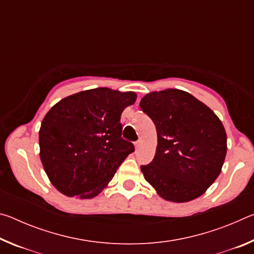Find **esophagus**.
<instances>
[{
    "label": "esophagus",
    "instance_id": "esophagus-1",
    "mask_svg": "<svg viewBox=\"0 0 254 254\" xmlns=\"http://www.w3.org/2000/svg\"><path fill=\"white\" fill-rule=\"evenodd\" d=\"M134 147H135V150H139L141 148V141L137 140L134 142Z\"/></svg>",
    "mask_w": 254,
    "mask_h": 254
}]
</instances>
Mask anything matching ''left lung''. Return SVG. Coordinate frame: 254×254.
I'll return each instance as SVG.
<instances>
[{"mask_svg": "<svg viewBox=\"0 0 254 254\" xmlns=\"http://www.w3.org/2000/svg\"><path fill=\"white\" fill-rule=\"evenodd\" d=\"M140 107L158 134L153 160L141 166L145 180L175 203L203 195L221 174L226 156L220 119L189 93L173 88L147 94Z\"/></svg>", "mask_w": 254, "mask_h": 254, "instance_id": "8db88e82", "label": "left lung"}]
</instances>
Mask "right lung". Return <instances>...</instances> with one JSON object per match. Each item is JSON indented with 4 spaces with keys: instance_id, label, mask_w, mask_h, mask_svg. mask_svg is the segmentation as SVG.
<instances>
[{
    "instance_id": "1",
    "label": "right lung",
    "mask_w": 254,
    "mask_h": 254,
    "mask_svg": "<svg viewBox=\"0 0 254 254\" xmlns=\"http://www.w3.org/2000/svg\"><path fill=\"white\" fill-rule=\"evenodd\" d=\"M133 92L100 87L64 98L42 120L40 159L64 195L93 198L104 189L134 145L122 139L121 114Z\"/></svg>"
}]
</instances>
